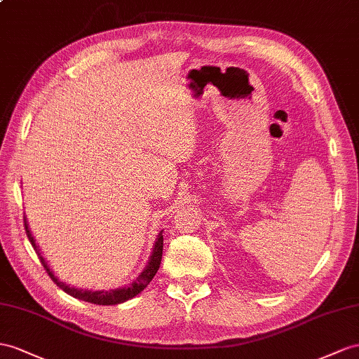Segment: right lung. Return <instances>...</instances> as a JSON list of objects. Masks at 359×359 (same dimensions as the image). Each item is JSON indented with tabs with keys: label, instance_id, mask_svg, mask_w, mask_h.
I'll list each match as a JSON object with an SVG mask.
<instances>
[{
	"label": "right lung",
	"instance_id": "obj_1",
	"mask_svg": "<svg viewBox=\"0 0 359 359\" xmlns=\"http://www.w3.org/2000/svg\"><path fill=\"white\" fill-rule=\"evenodd\" d=\"M24 226H25V232L27 236H29V240L33 245L34 252L38 253L39 259L43 265V269L47 270L48 276L53 279V282H56V285L59 288H62L69 296L76 297L79 300H83V302H89V303H94V305H118V303H123L133 299L135 296H137L141 291H144V288L147 287L151 282V279L154 278V274L158 273L159 270V265H161V259H162V249H163V236L162 232H159L158 238H156L154 245H153V252L149 258V262H147L145 269L140 273V276L130 283V285H124L121 288H115V290H98V291H92V290H81V288H76V287H69L67 282H62L54 271L51 270V267L48 265V262L45 261V258L41 253L39 245L36 244L34 238L30 232L29 224H27V218L24 217Z\"/></svg>",
	"mask_w": 359,
	"mask_h": 359
}]
</instances>
